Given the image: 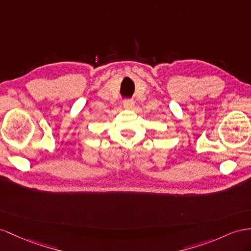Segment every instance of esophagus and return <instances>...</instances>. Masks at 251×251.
<instances>
[{
	"instance_id": "obj_1",
	"label": "esophagus",
	"mask_w": 251,
	"mask_h": 251,
	"mask_svg": "<svg viewBox=\"0 0 251 251\" xmlns=\"http://www.w3.org/2000/svg\"><path fill=\"white\" fill-rule=\"evenodd\" d=\"M124 108H127V109H131L133 106H134V101L132 100H126L124 101Z\"/></svg>"
}]
</instances>
